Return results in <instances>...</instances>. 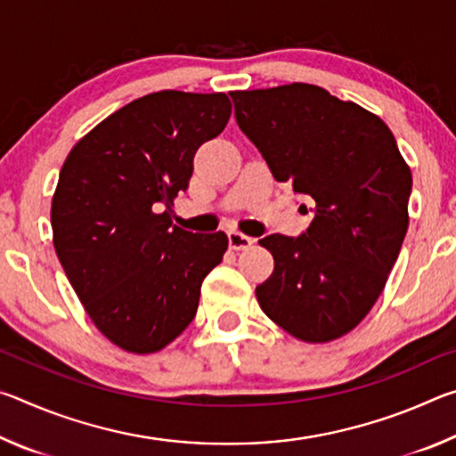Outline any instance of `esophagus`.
Wrapping results in <instances>:
<instances>
[{
    "instance_id": "obj_1",
    "label": "esophagus",
    "mask_w": 456,
    "mask_h": 456,
    "mask_svg": "<svg viewBox=\"0 0 456 456\" xmlns=\"http://www.w3.org/2000/svg\"><path fill=\"white\" fill-rule=\"evenodd\" d=\"M227 237H229V247H231V249H235V251L249 249V247L256 243L251 237L239 233V231H229Z\"/></svg>"
}]
</instances>
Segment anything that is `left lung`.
Masks as SVG:
<instances>
[{"instance_id":"8db88e82","label":"left lung","mask_w":456,"mask_h":456,"mask_svg":"<svg viewBox=\"0 0 456 456\" xmlns=\"http://www.w3.org/2000/svg\"><path fill=\"white\" fill-rule=\"evenodd\" d=\"M231 98L239 128L273 179L304 195L314 213L299 237L259 241L275 267L257 285V302L293 338L331 342L366 318L396 264L411 168L376 114L314 84L237 90Z\"/></svg>"}]
</instances>
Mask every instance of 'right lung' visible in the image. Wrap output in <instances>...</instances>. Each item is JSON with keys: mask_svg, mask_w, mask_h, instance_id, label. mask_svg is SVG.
I'll use <instances>...</instances> for the list:
<instances>
[{"mask_svg": "<svg viewBox=\"0 0 456 456\" xmlns=\"http://www.w3.org/2000/svg\"><path fill=\"white\" fill-rule=\"evenodd\" d=\"M229 117L223 92H152L92 128L61 167L53 247L90 320L122 350L152 354L183 334L227 251L223 231L191 233L168 209Z\"/></svg>", "mask_w": 456, "mask_h": 456, "instance_id": "obj_1", "label": "right lung"}]
</instances>
